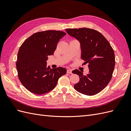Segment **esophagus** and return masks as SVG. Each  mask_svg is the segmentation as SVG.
Masks as SVG:
<instances>
[{"label":"esophagus","mask_w":131,"mask_h":131,"mask_svg":"<svg viewBox=\"0 0 131 131\" xmlns=\"http://www.w3.org/2000/svg\"><path fill=\"white\" fill-rule=\"evenodd\" d=\"M67 73H68V74H73V73H72V70H71V69H68V70H67Z\"/></svg>","instance_id":"esophagus-1"}]
</instances>
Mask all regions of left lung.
<instances>
[{"label": "left lung", "mask_w": 131, "mask_h": 131, "mask_svg": "<svg viewBox=\"0 0 131 131\" xmlns=\"http://www.w3.org/2000/svg\"><path fill=\"white\" fill-rule=\"evenodd\" d=\"M66 31L80 42L81 58L89 64L88 74L84 75L78 69L72 72L80 78V81L74 86V89L88 96L98 93L112 78L115 64L112 47L103 35L94 29L82 28L66 29Z\"/></svg>", "instance_id": "1"}]
</instances>
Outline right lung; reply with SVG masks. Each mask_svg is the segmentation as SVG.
<instances>
[{
	"mask_svg": "<svg viewBox=\"0 0 131 131\" xmlns=\"http://www.w3.org/2000/svg\"><path fill=\"white\" fill-rule=\"evenodd\" d=\"M66 34L59 30L35 33L23 42L19 49L16 69L19 81L30 92L42 94L56 87L59 78L67 73L63 67L47 66L48 56L53 55L59 40Z\"/></svg>",
	"mask_w": 131,
	"mask_h": 131,
	"instance_id": "1",
	"label": "right lung"
}]
</instances>
